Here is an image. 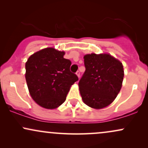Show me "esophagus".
<instances>
[{"mask_svg":"<svg viewBox=\"0 0 148 148\" xmlns=\"http://www.w3.org/2000/svg\"><path fill=\"white\" fill-rule=\"evenodd\" d=\"M76 76H77L78 77H79H79H80V72H79V71H77V72H76Z\"/></svg>","mask_w":148,"mask_h":148,"instance_id":"1","label":"esophagus"}]
</instances>
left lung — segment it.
Masks as SVG:
<instances>
[{
    "label": "left lung",
    "mask_w": 148,
    "mask_h": 148,
    "mask_svg": "<svg viewBox=\"0 0 148 148\" xmlns=\"http://www.w3.org/2000/svg\"><path fill=\"white\" fill-rule=\"evenodd\" d=\"M86 71L79 81L83 101L95 109L108 106L114 101L123 86V63L109 53L84 56Z\"/></svg>",
    "instance_id": "left-lung-1"
}]
</instances>
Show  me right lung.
Listing matches in <instances>:
<instances>
[{"mask_svg":"<svg viewBox=\"0 0 148 148\" xmlns=\"http://www.w3.org/2000/svg\"><path fill=\"white\" fill-rule=\"evenodd\" d=\"M64 51L48 47L35 52L25 62V77L28 91L39 106L54 109L65 101L78 77L70 72L72 62Z\"/></svg>","mask_w":148,"mask_h":148,"instance_id":"obj_1","label":"right lung"}]
</instances>
